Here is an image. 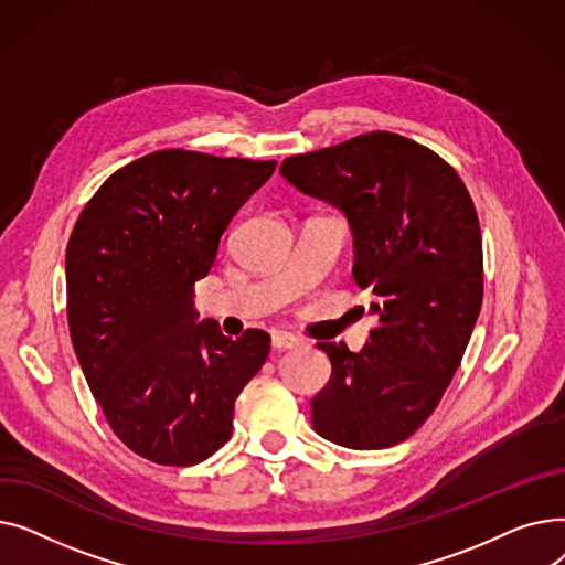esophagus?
<instances>
[{"label":"esophagus","mask_w":565,"mask_h":565,"mask_svg":"<svg viewBox=\"0 0 565 565\" xmlns=\"http://www.w3.org/2000/svg\"><path fill=\"white\" fill-rule=\"evenodd\" d=\"M298 345V339H295L292 334H286V332H275L273 334V348L275 350H288V348H295Z\"/></svg>","instance_id":"34e87169"}]
</instances>
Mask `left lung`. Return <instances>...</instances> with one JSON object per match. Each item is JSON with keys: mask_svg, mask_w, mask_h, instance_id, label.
<instances>
[{"mask_svg": "<svg viewBox=\"0 0 565 565\" xmlns=\"http://www.w3.org/2000/svg\"><path fill=\"white\" fill-rule=\"evenodd\" d=\"M286 181L350 222L352 277L375 295L369 343L320 341L332 377L311 401L313 430L348 449L417 433L460 366L483 302V243L456 169L396 132H366L281 162Z\"/></svg>", "mask_w": 565, "mask_h": 565, "instance_id": "obj_1", "label": "left lung"}]
</instances>
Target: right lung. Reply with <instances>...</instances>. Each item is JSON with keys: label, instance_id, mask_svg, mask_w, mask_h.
<instances>
[{"label": "right lung", "instance_id": "obj_1", "mask_svg": "<svg viewBox=\"0 0 565 565\" xmlns=\"http://www.w3.org/2000/svg\"><path fill=\"white\" fill-rule=\"evenodd\" d=\"M275 167L164 148L114 171L75 222L73 348L109 428L146 460L190 467L224 447L235 398L267 360V332L233 341L196 322L194 284Z\"/></svg>", "mask_w": 565, "mask_h": 565}]
</instances>
